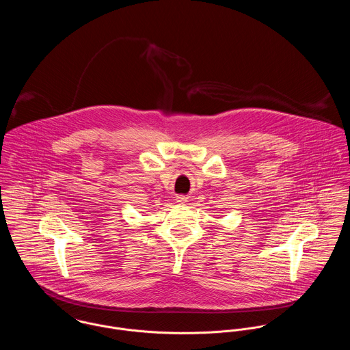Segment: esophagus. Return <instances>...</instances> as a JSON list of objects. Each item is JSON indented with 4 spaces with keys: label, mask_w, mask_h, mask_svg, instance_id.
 Segmentation results:
<instances>
[{
    "label": "esophagus",
    "mask_w": 350,
    "mask_h": 350,
    "mask_svg": "<svg viewBox=\"0 0 350 350\" xmlns=\"http://www.w3.org/2000/svg\"><path fill=\"white\" fill-rule=\"evenodd\" d=\"M176 202H178V204H183V205H184V204H187V202H188V198H187L185 196H177V197H176Z\"/></svg>",
    "instance_id": "esophagus-1"
}]
</instances>
